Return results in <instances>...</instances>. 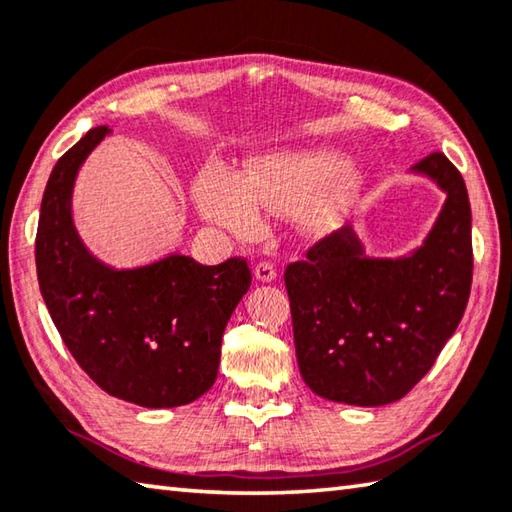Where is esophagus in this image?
Masks as SVG:
<instances>
[{
	"label": "esophagus",
	"mask_w": 512,
	"mask_h": 512,
	"mask_svg": "<svg viewBox=\"0 0 512 512\" xmlns=\"http://www.w3.org/2000/svg\"><path fill=\"white\" fill-rule=\"evenodd\" d=\"M255 277L259 279V282H275V277H277V270H275V266L270 264V262H259L257 266H255Z\"/></svg>",
	"instance_id": "34e87169"
}]
</instances>
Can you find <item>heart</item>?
<instances>
[{
    "mask_svg": "<svg viewBox=\"0 0 512 512\" xmlns=\"http://www.w3.org/2000/svg\"><path fill=\"white\" fill-rule=\"evenodd\" d=\"M359 175L330 150H304L270 157L246 175L222 164L202 170L195 193L206 217L237 235L255 233L262 210L302 206L308 226H324L357 193Z\"/></svg>",
    "mask_w": 512,
    "mask_h": 512,
    "instance_id": "b5f03b06",
    "label": "heart"
}]
</instances>
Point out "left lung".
Returning <instances> with one entry per match:
<instances>
[{
  "label": "left lung",
  "mask_w": 512,
  "mask_h": 512,
  "mask_svg": "<svg viewBox=\"0 0 512 512\" xmlns=\"http://www.w3.org/2000/svg\"><path fill=\"white\" fill-rule=\"evenodd\" d=\"M446 202L424 244L404 257H366L353 226L324 237L284 279L299 373L330 402L402 399L462 322L473 282L470 202L444 153L417 162Z\"/></svg>",
  "instance_id": "obj_1"
}]
</instances>
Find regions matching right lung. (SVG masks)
I'll return each mask as SVG.
<instances>
[{
	"instance_id": "obj_1",
	"label": "right lung",
	"mask_w": 512,
	"mask_h": 512,
	"mask_svg": "<svg viewBox=\"0 0 512 512\" xmlns=\"http://www.w3.org/2000/svg\"><path fill=\"white\" fill-rule=\"evenodd\" d=\"M108 133L88 130L48 177L35 239L39 290L99 388L144 408L184 406L215 384L224 328L253 277L242 257L202 266L175 253L122 270L99 262L75 228L73 188Z\"/></svg>"
}]
</instances>
